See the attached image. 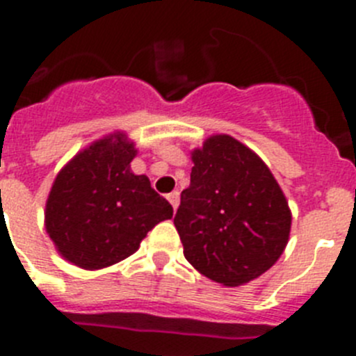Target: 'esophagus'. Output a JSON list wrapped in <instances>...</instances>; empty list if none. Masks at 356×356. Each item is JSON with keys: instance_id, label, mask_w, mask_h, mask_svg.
Here are the masks:
<instances>
[{"instance_id": "34e87169", "label": "esophagus", "mask_w": 356, "mask_h": 356, "mask_svg": "<svg viewBox=\"0 0 356 356\" xmlns=\"http://www.w3.org/2000/svg\"><path fill=\"white\" fill-rule=\"evenodd\" d=\"M168 200L172 205V209L176 210L178 209V205H180V193H178V191H172L171 194H168Z\"/></svg>"}]
</instances>
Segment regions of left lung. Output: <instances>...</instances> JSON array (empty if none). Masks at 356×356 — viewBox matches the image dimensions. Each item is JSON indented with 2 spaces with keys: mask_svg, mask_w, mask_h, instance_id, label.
Instances as JSON below:
<instances>
[{
  "mask_svg": "<svg viewBox=\"0 0 356 356\" xmlns=\"http://www.w3.org/2000/svg\"><path fill=\"white\" fill-rule=\"evenodd\" d=\"M191 159V185L175 216L185 259L225 287L259 278L291 235L284 191L266 162L232 135H210Z\"/></svg>",
  "mask_w": 356,
  "mask_h": 356,
  "instance_id": "left-lung-1",
  "label": "left lung"
}]
</instances>
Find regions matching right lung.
Wrapping results in <instances>:
<instances>
[{"label":"right lung","mask_w":356,"mask_h":356,"mask_svg":"<svg viewBox=\"0 0 356 356\" xmlns=\"http://www.w3.org/2000/svg\"><path fill=\"white\" fill-rule=\"evenodd\" d=\"M134 140L114 131L72 156L49 191L44 225L62 259L87 271L114 266L139 250L172 207L135 175Z\"/></svg>","instance_id":"obj_1"}]
</instances>
